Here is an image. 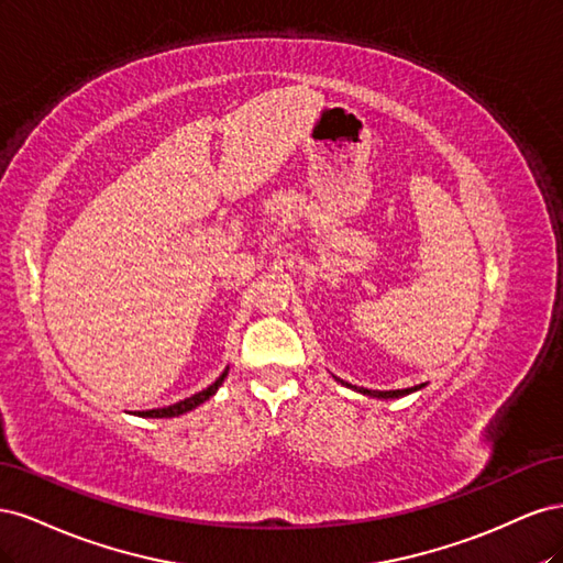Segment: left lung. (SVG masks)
<instances>
[{"instance_id":"8db88e82","label":"left lung","mask_w":563,"mask_h":563,"mask_svg":"<svg viewBox=\"0 0 563 563\" xmlns=\"http://www.w3.org/2000/svg\"><path fill=\"white\" fill-rule=\"evenodd\" d=\"M418 387H422V385H416V387H406V389H389V391H371V389H360V391H364V395H373V397H380V399H395V397H404V395H408V391H413V389H418Z\"/></svg>"}]
</instances>
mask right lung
<instances>
[{
	"label": "right lung",
	"instance_id": "1",
	"mask_svg": "<svg viewBox=\"0 0 563 563\" xmlns=\"http://www.w3.org/2000/svg\"><path fill=\"white\" fill-rule=\"evenodd\" d=\"M225 376H228V368H225L223 373H220V378H218L216 383H211L207 389L197 391V395L187 397V399H183V401H178V404L166 406V408H152V411H141L139 416H143V418H174V416H180V413L192 411V408H197L199 404H203V401H207L209 397H213V395H216V389L220 387V383L225 380Z\"/></svg>",
	"mask_w": 563,
	"mask_h": 563
}]
</instances>
